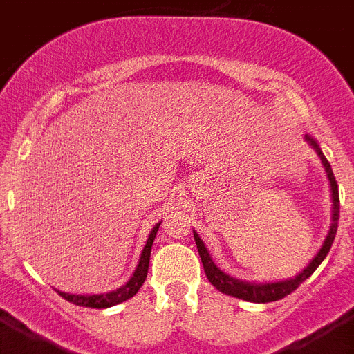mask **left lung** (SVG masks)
<instances>
[{
  "label": "left lung",
  "mask_w": 354,
  "mask_h": 354,
  "mask_svg": "<svg viewBox=\"0 0 354 354\" xmlns=\"http://www.w3.org/2000/svg\"><path fill=\"white\" fill-rule=\"evenodd\" d=\"M306 142L310 143L312 147L315 149L317 156L321 158L324 165V170L328 174V180H330L331 186V200H333V212H331V227L330 232H328L326 239H324L323 246L317 252L312 262L306 266L305 270L301 271L299 274H296L294 278H289V280H282V282H273V283H250V282H241V280H236V278L228 277L225 274L223 271L218 268V266L212 262L211 255H209L207 248L202 243L200 236L196 232H193L195 236V243L196 248H198V255L202 259V264H204V271L205 277L209 278V282L216 287V289L220 290V292L228 294V296H234V298L239 299H246V301H253V303H270V301H278V299L286 298L287 294H290L292 290L298 289L303 282H305L306 278L310 277L315 270L319 268V264L326 259L328 252H330L331 245H333V239H335L337 234V227H339V209H340V200H339V184L335 180V175H333V170H331V165L328 162V159L324 158V154L319 149L317 142H314V138L310 136H305Z\"/></svg>",
  "instance_id": "8db88e82"
}]
</instances>
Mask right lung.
Returning a JSON list of instances; mask_svg holds the SVG:
<instances>
[{
  "label": "right lung",
  "mask_w": 354,
  "mask_h": 354,
  "mask_svg": "<svg viewBox=\"0 0 354 354\" xmlns=\"http://www.w3.org/2000/svg\"><path fill=\"white\" fill-rule=\"evenodd\" d=\"M159 221L152 230H150V236L147 239V245L142 252V257H140L138 266H136V270H134L133 277H131L129 282L126 286H122L120 289L111 290V292L106 294H90V296H83V294H67V292H60V290H56V292L60 294L62 298H65L67 301L74 303L77 306H90V308H108V306L118 305V303L126 301V299L133 298L134 294L138 292L140 287L143 286L145 282L147 273H149V262H150V248H152V243H154V237L159 230Z\"/></svg>",
  "instance_id": "add662e5"
}]
</instances>
